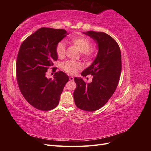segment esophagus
<instances>
[{"label": "esophagus", "instance_id": "esophagus-1", "mask_svg": "<svg viewBox=\"0 0 151 151\" xmlns=\"http://www.w3.org/2000/svg\"><path fill=\"white\" fill-rule=\"evenodd\" d=\"M69 80L70 81H74V77H73L72 76L69 77Z\"/></svg>", "mask_w": 151, "mask_h": 151}]
</instances>
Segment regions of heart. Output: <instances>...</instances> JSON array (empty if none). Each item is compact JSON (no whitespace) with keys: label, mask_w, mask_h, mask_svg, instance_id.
<instances>
[{"label":"heart","mask_w":151,"mask_h":151,"mask_svg":"<svg viewBox=\"0 0 151 151\" xmlns=\"http://www.w3.org/2000/svg\"><path fill=\"white\" fill-rule=\"evenodd\" d=\"M69 42L81 52V57L84 60H89L92 58L96 53V48L91 47L90 40L84 36H74L69 39ZM56 53L59 58H62L65 54V43L61 41L58 42L56 47ZM81 64L78 62L67 61L62 64L63 70L73 74L76 70L81 68Z\"/></svg>","instance_id":"1"}]
</instances>
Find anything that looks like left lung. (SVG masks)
<instances>
[{
  "mask_svg": "<svg viewBox=\"0 0 151 151\" xmlns=\"http://www.w3.org/2000/svg\"><path fill=\"white\" fill-rule=\"evenodd\" d=\"M83 33L95 41L98 52L92 64L81 73L83 77L93 76L92 82L86 83L74 77V99L77 108L94 111L103 107L116 89L122 71L121 52L116 41L106 33L93 31Z\"/></svg>",
  "mask_w": 151,
  "mask_h": 151,
  "instance_id": "1",
  "label": "left lung"
}]
</instances>
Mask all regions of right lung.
Segmentation results:
<instances>
[{
	"mask_svg": "<svg viewBox=\"0 0 151 151\" xmlns=\"http://www.w3.org/2000/svg\"><path fill=\"white\" fill-rule=\"evenodd\" d=\"M67 35L63 29L42 28L22 43L18 52V86L26 101L40 110L48 111L57 106L68 81V76L62 71L55 73L53 79L45 76L58 59L57 45Z\"/></svg>",
	"mask_w": 151,
	"mask_h": 151,
	"instance_id": "add662e5",
	"label": "right lung"
}]
</instances>
